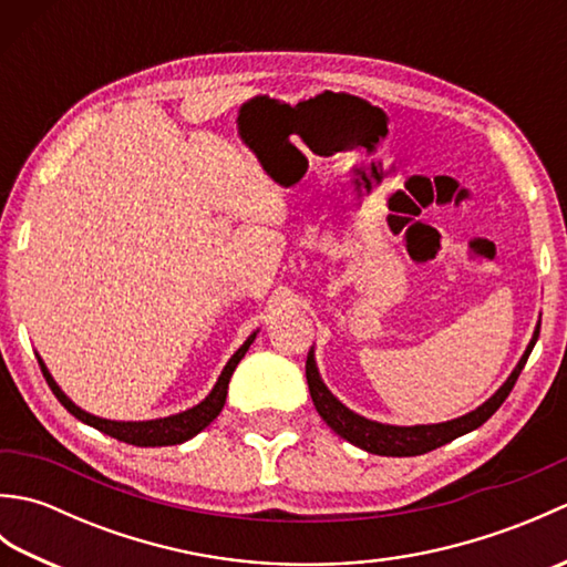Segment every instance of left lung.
I'll return each instance as SVG.
<instances>
[{
  "mask_svg": "<svg viewBox=\"0 0 567 567\" xmlns=\"http://www.w3.org/2000/svg\"><path fill=\"white\" fill-rule=\"evenodd\" d=\"M538 331H540V323H536L534 339L528 341L522 360L512 370V375L507 378V382H504L502 388L495 394H492L485 404H480L477 409L467 412L465 416L443 421V424L392 426V424H380V421H372V419H365V416L351 412V409H348L343 402L336 400L331 390L327 388V384H323V380L319 375V368H317V360H315V348H311L309 355H307V384H309L311 402H315L319 416L327 421V424L336 433H339L341 439H346L348 443H353V445H358V449H363L368 453L392 455V457L429 453L433 449H439V445H445V443H451L453 439L463 436V433H470V431H475L477 426H483L485 421L497 412L502 402L509 396L516 378H519V372L526 365L528 355H532L534 346L538 341Z\"/></svg>",
  "mask_w": 567,
  "mask_h": 567,
  "instance_id": "obj_1",
  "label": "left lung"
}]
</instances>
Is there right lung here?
<instances>
[{
  "mask_svg": "<svg viewBox=\"0 0 567 567\" xmlns=\"http://www.w3.org/2000/svg\"><path fill=\"white\" fill-rule=\"evenodd\" d=\"M256 336H258V331H252L248 339L244 341V346H240L238 351L231 358H228V363L224 365L219 380H216L212 392L204 396L199 404H195L192 409H185V412H179V414L163 416V419H151V421H112V419H102V416H94L90 412H84V409H80L63 390L58 388V382L53 380L51 372H48L41 355H39V365L43 370V378L48 382V388H51L53 394L58 396V402L63 404L72 416L80 419L82 424L97 429V431L106 433V436L118 439L124 443L141 445V449H153V445L185 443L192 436H197L202 429H207L212 421L219 416V412L224 409V402H226L228 380H231L236 365L240 363V358L246 355L250 343L256 341Z\"/></svg>",
  "mask_w": 567,
  "mask_h": 567,
  "instance_id": "add662e5",
  "label": "right lung"
}]
</instances>
